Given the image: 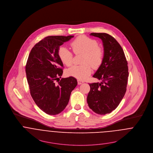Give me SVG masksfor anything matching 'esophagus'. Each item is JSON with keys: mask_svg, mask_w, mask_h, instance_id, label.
Returning <instances> with one entry per match:
<instances>
[{"mask_svg": "<svg viewBox=\"0 0 153 153\" xmlns=\"http://www.w3.org/2000/svg\"><path fill=\"white\" fill-rule=\"evenodd\" d=\"M83 82L82 81H81V80H78V85H81L82 83H83Z\"/></svg>", "mask_w": 153, "mask_h": 153, "instance_id": "esophagus-1", "label": "esophagus"}]
</instances>
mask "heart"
Masks as SVG:
<instances>
[{"instance_id": "1", "label": "heart", "mask_w": 153, "mask_h": 153, "mask_svg": "<svg viewBox=\"0 0 153 153\" xmlns=\"http://www.w3.org/2000/svg\"><path fill=\"white\" fill-rule=\"evenodd\" d=\"M70 45L75 54H83L81 59V63L83 64L71 67L67 70V74L79 80H83L91 74V65L94 69H97L101 65L103 60L104 51L98 45L96 40L85 36L76 37ZM58 55L64 65L66 66L72 65L73 54L66 47H59Z\"/></svg>"}]
</instances>
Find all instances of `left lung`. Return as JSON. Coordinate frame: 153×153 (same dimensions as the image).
Listing matches in <instances>:
<instances>
[{"label":"left lung","mask_w":153,"mask_h":153,"mask_svg":"<svg viewBox=\"0 0 153 153\" xmlns=\"http://www.w3.org/2000/svg\"><path fill=\"white\" fill-rule=\"evenodd\" d=\"M90 35L102 40L104 57L93 75L102 82L89 84L87 102L96 113L106 114L118 106L125 95L128 76L127 61L122 47L111 35L104 33Z\"/></svg>","instance_id":"left-lung-1"}]
</instances>
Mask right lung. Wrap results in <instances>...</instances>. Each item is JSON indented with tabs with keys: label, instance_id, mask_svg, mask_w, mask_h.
<instances>
[{
	"label": "right lung",
	"instance_id": "add662e5",
	"mask_svg": "<svg viewBox=\"0 0 153 153\" xmlns=\"http://www.w3.org/2000/svg\"><path fill=\"white\" fill-rule=\"evenodd\" d=\"M74 36H48L31 49L26 65L30 94L37 106L48 114H57L66 108L77 85L72 76L62 78L63 64L58 50Z\"/></svg>",
	"mask_w": 153,
	"mask_h": 153
}]
</instances>
